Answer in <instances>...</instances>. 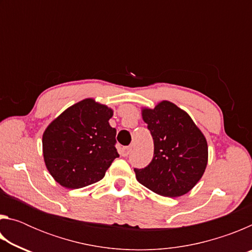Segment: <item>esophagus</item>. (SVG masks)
<instances>
[{
  "label": "esophagus",
  "instance_id": "34e87169",
  "mask_svg": "<svg viewBox=\"0 0 252 252\" xmlns=\"http://www.w3.org/2000/svg\"><path fill=\"white\" fill-rule=\"evenodd\" d=\"M131 150H132L131 147H123L121 150H120L121 156L122 157H127L131 153Z\"/></svg>",
  "mask_w": 252,
  "mask_h": 252
}]
</instances>
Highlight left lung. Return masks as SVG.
Segmentation results:
<instances>
[{"instance_id":"8db88e82","label":"left lung","mask_w":252,"mask_h":252,"mask_svg":"<svg viewBox=\"0 0 252 252\" xmlns=\"http://www.w3.org/2000/svg\"><path fill=\"white\" fill-rule=\"evenodd\" d=\"M142 119L150 130L155 152L143 169H134L141 185L163 197L189 192L203 176L208 163L207 140L186 111L170 101L143 108Z\"/></svg>"}]
</instances>
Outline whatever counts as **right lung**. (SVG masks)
Wrapping results in <instances>:
<instances>
[{"label":"right lung","instance_id":"add662e5","mask_svg":"<svg viewBox=\"0 0 252 252\" xmlns=\"http://www.w3.org/2000/svg\"><path fill=\"white\" fill-rule=\"evenodd\" d=\"M113 110L84 99L60 114L46 127L42 146L46 169L67 189L100 181L113 160L117 130L109 120Z\"/></svg>","mask_w":252,"mask_h":252}]
</instances>
